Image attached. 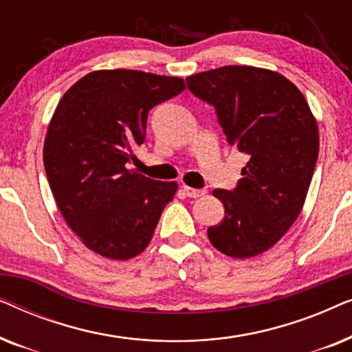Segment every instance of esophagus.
Returning <instances> with one entry per match:
<instances>
[{
  "instance_id": "esophagus-1",
  "label": "esophagus",
  "mask_w": 352,
  "mask_h": 352,
  "mask_svg": "<svg viewBox=\"0 0 352 352\" xmlns=\"http://www.w3.org/2000/svg\"><path fill=\"white\" fill-rule=\"evenodd\" d=\"M182 189H184V194L190 197V199H199V197H204L206 194L205 189H194V187L189 186H182Z\"/></svg>"
}]
</instances>
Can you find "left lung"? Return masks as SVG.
<instances>
[{"label": "left lung", "instance_id": "1", "mask_svg": "<svg viewBox=\"0 0 352 352\" xmlns=\"http://www.w3.org/2000/svg\"><path fill=\"white\" fill-rule=\"evenodd\" d=\"M213 105L229 146L248 157L232 190L214 189L224 219L208 228L216 250L252 258L280 240L305 205L319 155V131L305 96L285 76L228 65L186 78Z\"/></svg>", "mask_w": 352, "mask_h": 352}]
</instances>
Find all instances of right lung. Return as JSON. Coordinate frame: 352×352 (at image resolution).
<instances>
[{
  "mask_svg": "<svg viewBox=\"0 0 352 352\" xmlns=\"http://www.w3.org/2000/svg\"><path fill=\"white\" fill-rule=\"evenodd\" d=\"M176 76L139 70L91 72L62 96L43 158L56 204L86 247L110 259L147 248L176 182L128 170L146 139L151 109L182 93Z\"/></svg>",
  "mask_w": 352,
  "mask_h": 352,
  "instance_id": "right-lung-1",
  "label": "right lung"
}]
</instances>
